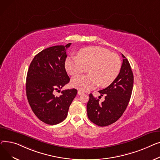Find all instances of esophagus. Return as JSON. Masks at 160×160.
<instances>
[{"label": "esophagus", "instance_id": "34e87169", "mask_svg": "<svg viewBox=\"0 0 160 160\" xmlns=\"http://www.w3.org/2000/svg\"><path fill=\"white\" fill-rule=\"evenodd\" d=\"M78 93L79 95H81V94H83V93H84V92L82 91H81V90H78Z\"/></svg>", "mask_w": 160, "mask_h": 160}]
</instances>
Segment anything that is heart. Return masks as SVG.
<instances>
[{"instance_id": "obj_1", "label": "heart", "mask_w": 160, "mask_h": 160, "mask_svg": "<svg viewBox=\"0 0 160 160\" xmlns=\"http://www.w3.org/2000/svg\"><path fill=\"white\" fill-rule=\"evenodd\" d=\"M121 67L119 56L99 46H90L81 49L78 55L67 58L65 68L72 76L85 72L72 79V85L82 91L89 90L98 86L107 87L118 76Z\"/></svg>"}]
</instances>
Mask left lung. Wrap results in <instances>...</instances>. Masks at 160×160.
<instances>
[{
	"label": "left lung",
	"mask_w": 160,
	"mask_h": 160,
	"mask_svg": "<svg viewBox=\"0 0 160 160\" xmlns=\"http://www.w3.org/2000/svg\"><path fill=\"white\" fill-rule=\"evenodd\" d=\"M119 73L115 81L106 88L99 90L105 101L100 103L92 93L87 103L88 119L94 124L105 127L115 123L126 110L132 94L134 76L130 63L125 56Z\"/></svg>",
	"instance_id": "obj_1"
}]
</instances>
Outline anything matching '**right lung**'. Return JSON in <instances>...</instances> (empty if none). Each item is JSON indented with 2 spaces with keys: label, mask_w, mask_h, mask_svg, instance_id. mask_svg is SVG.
<instances>
[{
  "label": "right lung",
  "mask_w": 160,
  "mask_h": 160,
  "mask_svg": "<svg viewBox=\"0 0 160 160\" xmlns=\"http://www.w3.org/2000/svg\"><path fill=\"white\" fill-rule=\"evenodd\" d=\"M70 45L68 43L43 50L35 56L27 73L28 102L35 116L48 125L58 124L66 119L78 93L72 88L61 91L60 96L54 94L70 81L64 64L67 58L66 51Z\"/></svg>",
  "instance_id": "1"
}]
</instances>
